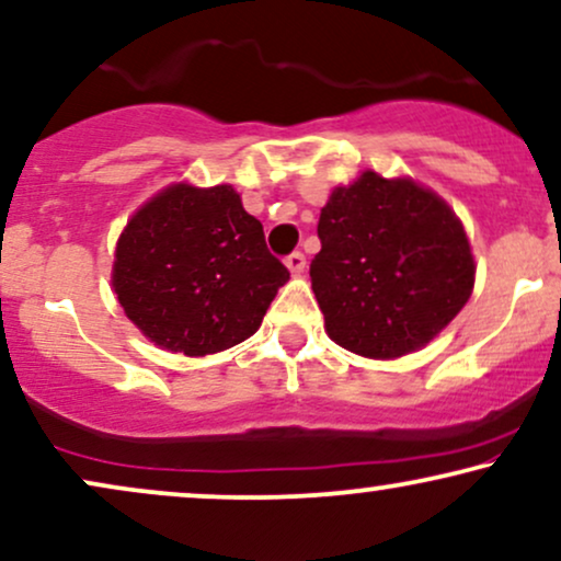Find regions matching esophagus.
Returning <instances> with one entry per match:
<instances>
[{"instance_id": "34e87169", "label": "esophagus", "mask_w": 561, "mask_h": 561, "mask_svg": "<svg viewBox=\"0 0 561 561\" xmlns=\"http://www.w3.org/2000/svg\"><path fill=\"white\" fill-rule=\"evenodd\" d=\"M286 267L291 270L294 275H301L304 267H307V257H304L301 252H291V254H288V257H286Z\"/></svg>"}]
</instances>
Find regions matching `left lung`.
I'll return each instance as SVG.
<instances>
[{
	"mask_svg": "<svg viewBox=\"0 0 561 561\" xmlns=\"http://www.w3.org/2000/svg\"><path fill=\"white\" fill-rule=\"evenodd\" d=\"M309 275L337 345L369 358L419 351L471 299L476 265L445 199L364 171L322 207Z\"/></svg>",
	"mask_w": 561,
	"mask_h": 561,
	"instance_id": "obj_1",
	"label": "left lung"
}]
</instances>
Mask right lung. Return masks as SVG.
<instances>
[{"label": "right lung", "mask_w": 561, "mask_h": 561, "mask_svg": "<svg viewBox=\"0 0 561 561\" xmlns=\"http://www.w3.org/2000/svg\"><path fill=\"white\" fill-rule=\"evenodd\" d=\"M288 275L231 184H174L122 231L112 283L145 337L205 356L254 335Z\"/></svg>", "instance_id": "right-lung-1"}]
</instances>
